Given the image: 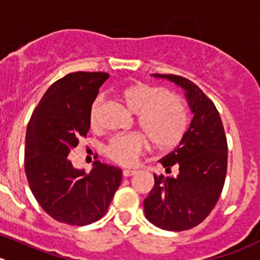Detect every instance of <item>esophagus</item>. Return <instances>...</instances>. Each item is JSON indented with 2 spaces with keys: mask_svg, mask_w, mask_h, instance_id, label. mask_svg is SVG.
Wrapping results in <instances>:
<instances>
[{
  "mask_svg": "<svg viewBox=\"0 0 260 260\" xmlns=\"http://www.w3.org/2000/svg\"><path fill=\"white\" fill-rule=\"evenodd\" d=\"M136 173H137V172L132 171V169H124V171H123V177H125V178H127V177L135 176Z\"/></svg>",
  "mask_w": 260,
  "mask_h": 260,
  "instance_id": "esophagus-1",
  "label": "esophagus"
}]
</instances>
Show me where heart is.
Listing matches in <instances>:
<instances>
[{
  "mask_svg": "<svg viewBox=\"0 0 260 260\" xmlns=\"http://www.w3.org/2000/svg\"><path fill=\"white\" fill-rule=\"evenodd\" d=\"M120 97L131 111L138 114V124L157 149H172L183 138L188 118L177 94L160 87L133 83L120 91ZM99 106L100 99H96L89 110L91 127H96L99 122ZM146 146L145 136L133 132L111 138L105 152L113 161L128 167L137 161Z\"/></svg>",
  "mask_w": 260,
  "mask_h": 260,
  "instance_id": "obj_1",
  "label": "heart"
}]
</instances>
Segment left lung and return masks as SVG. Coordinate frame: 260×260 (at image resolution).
<instances>
[{
    "label": "left lung",
    "instance_id": "obj_1",
    "mask_svg": "<svg viewBox=\"0 0 260 260\" xmlns=\"http://www.w3.org/2000/svg\"><path fill=\"white\" fill-rule=\"evenodd\" d=\"M185 91L192 119L173 151L160 159L167 173L155 176L144 200L145 217L167 231H185L203 222L215 207L227 173V140L219 113L195 83L173 74H151Z\"/></svg>",
    "mask_w": 260,
    "mask_h": 260
}]
</instances>
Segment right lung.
<instances>
[{"mask_svg":"<svg viewBox=\"0 0 260 260\" xmlns=\"http://www.w3.org/2000/svg\"><path fill=\"white\" fill-rule=\"evenodd\" d=\"M108 73L77 72L46 91L25 136V174L42 209L72 225L96 222L108 212L122 182V169L94 161L89 173L68 156L89 131V110Z\"/></svg>","mask_w":260,"mask_h":260,"instance_id":"right-lung-1","label":"right lung"}]
</instances>
